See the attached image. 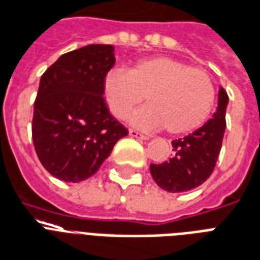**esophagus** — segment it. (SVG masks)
Returning <instances> with one entry per match:
<instances>
[{"label": "esophagus", "mask_w": 260, "mask_h": 260, "mask_svg": "<svg viewBox=\"0 0 260 260\" xmlns=\"http://www.w3.org/2000/svg\"><path fill=\"white\" fill-rule=\"evenodd\" d=\"M128 136H130V137L137 138V140H144V141H145V140H148V137H146V136L141 134V133L137 132V130H133V128H130V130H128Z\"/></svg>", "instance_id": "34e87169"}]
</instances>
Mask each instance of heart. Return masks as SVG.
Wrapping results in <instances>:
<instances>
[{
	"mask_svg": "<svg viewBox=\"0 0 260 260\" xmlns=\"http://www.w3.org/2000/svg\"><path fill=\"white\" fill-rule=\"evenodd\" d=\"M107 108L124 119L145 95L148 104L130 115L136 127L170 134H186L202 127L215 104V86L202 68L189 67L178 58H142L127 71L109 70L101 86Z\"/></svg>",
	"mask_w": 260,
	"mask_h": 260,
	"instance_id": "1",
	"label": "heart"
}]
</instances>
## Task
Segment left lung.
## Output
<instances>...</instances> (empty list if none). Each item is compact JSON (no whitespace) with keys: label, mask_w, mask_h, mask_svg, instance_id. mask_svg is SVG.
<instances>
[{"label":"left lung","mask_w":260,"mask_h":260,"mask_svg":"<svg viewBox=\"0 0 260 260\" xmlns=\"http://www.w3.org/2000/svg\"><path fill=\"white\" fill-rule=\"evenodd\" d=\"M229 97L223 87L218 91V107L202 127L173 140V153L161 165H151L152 178L167 192L192 190L206 182L215 169L226 128V108Z\"/></svg>","instance_id":"1"}]
</instances>
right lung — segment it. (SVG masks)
Here are the masks:
<instances>
[{"label":"right lung","instance_id":"obj_1","mask_svg":"<svg viewBox=\"0 0 260 260\" xmlns=\"http://www.w3.org/2000/svg\"><path fill=\"white\" fill-rule=\"evenodd\" d=\"M112 45H87L60 56L41 77L32 141L48 173L81 182L97 173L127 128L109 114L103 78L114 67Z\"/></svg>","mask_w":260,"mask_h":260}]
</instances>
